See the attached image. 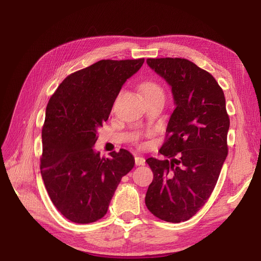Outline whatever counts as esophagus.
I'll return each instance as SVG.
<instances>
[{
	"mask_svg": "<svg viewBox=\"0 0 261 261\" xmlns=\"http://www.w3.org/2000/svg\"><path fill=\"white\" fill-rule=\"evenodd\" d=\"M135 164L136 165H144L145 164V158L136 155L135 156Z\"/></svg>",
	"mask_w": 261,
	"mask_h": 261,
	"instance_id": "esophagus-1",
	"label": "esophagus"
}]
</instances>
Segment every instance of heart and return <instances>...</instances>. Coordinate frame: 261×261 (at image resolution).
Wrapping results in <instances>:
<instances>
[{
    "instance_id": "1",
    "label": "heart",
    "mask_w": 261,
    "mask_h": 261,
    "mask_svg": "<svg viewBox=\"0 0 261 261\" xmlns=\"http://www.w3.org/2000/svg\"><path fill=\"white\" fill-rule=\"evenodd\" d=\"M140 87L145 94V97L153 96V94H163L162 87L153 81H146L141 84Z\"/></svg>"
}]
</instances>
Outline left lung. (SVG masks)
Wrapping results in <instances>:
<instances>
[{"mask_svg": "<svg viewBox=\"0 0 261 261\" xmlns=\"http://www.w3.org/2000/svg\"><path fill=\"white\" fill-rule=\"evenodd\" d=\"M171 86L175 109L160 149L148 158L153 173L145 202L153 216L172 223L191 219L207 202L227 155L230 118L224 93L210 73L179 58L147 59Z\"/></svg>", "mask_w": 261, "mask_h": 261, "instance_id": "obj_1", "label": "left lung"}]
</instances>
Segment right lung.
<instances>
[{"instance_id": "1", "label": "right lung", "mask_w": 261, "mask_h": 261, "mask_svg": "<svg viewBox=\"0 0 261 261\" xmlns=\"http://www.w3.org/2000/svg\"><path fill=\"white\" fill-rule=\"evenodd\" d=\"M144 61L101 60L77 70L46 106L40 171L51 201L72 222L87 224L105 217L121 178L134 168L127 150L101 158L92 147L122 86Z\"/></svg>"}]
</instances>
